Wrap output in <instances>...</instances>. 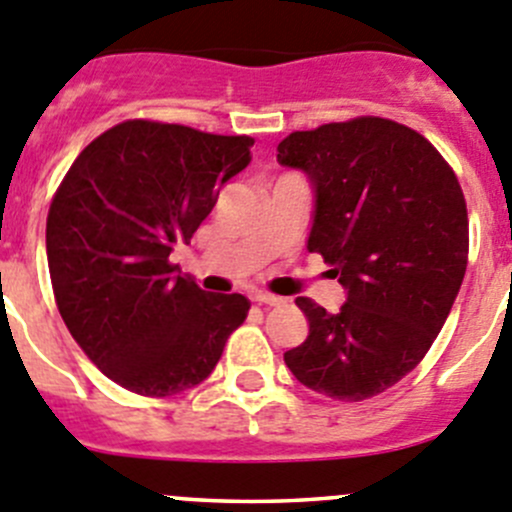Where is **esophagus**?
Returning <instances> with one entry per match:
<instances>
[{
  "instance_id": "obj_1",
  "label": "esophagus",
  "mask_w": 512,
  "mask_h": 512,
  "mask_svg": "<svg viewBox=\"0 0 512 512\" xmlns=\"http://www.w3.org/2000/svg\"><path fill=\"white\" fill-rule=\"evenodd\" d=\"M252 300L257 302V305H270V307H275V305H282V297H277V295H270V292H255V295H252Z\"/></svg>"
}]
</instances>
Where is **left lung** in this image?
I'll list each match as a JSON object with an SVG mask.
<instances>
[{"label":"left lung","instance_id":"obj_1","mask_svg":"<svg viewBox=\"0 0 512 512\" xmlns=\"http://www.w3.org/2000/svg\"><path fill=\"white\" fill-rule=\"evenodd\" d=\"M277 162L310 180L307 250L347 292L337 312L297 297L310 332L285 365L332 400L385 393L423 360L463 285L468 210L458 177L423 135L382 117L292 132Z\"/></svg>","mask_w":512,"mask_h":512}]
</instances>
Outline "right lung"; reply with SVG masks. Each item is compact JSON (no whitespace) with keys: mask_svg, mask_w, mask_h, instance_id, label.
I'll use <instances>...</instances> for the list:
<instances>
[{"mask_svg":"<svg viewBox=\"0 0 512 512\" xmlns=\"http://www.w3.org/2000/svg\"><path fill=\"white\" fill-rule=\"evenodd\" d=\"M252 137L127 119L89 142L47 215L54 300L84 355L122 388L200 385L245 322L247 297L197 287L170 262L250 165Z\"/></svg>","mask_w":512,"mask_h":512,"instance_id":"right-lung-1","label":"right lung"}]
</instances>
